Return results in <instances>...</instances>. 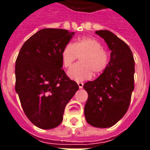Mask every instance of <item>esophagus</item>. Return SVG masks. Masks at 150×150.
<instances>
[{
    "mask_svg": "<svg viewBox=\"0 0 150 150\" xmlns=\"http://www.w3.org/2000/svg\"><path fill=\"white\" fill-rule=\"evenodd\" d=\"M78 86L81 89V88H83V83H80V82H79Z\"/></svg>",
    "mask_w": 150,
    "mask_h": 150,
    "instance_id": "esophagus-1",
    "label": "esophagus"
}]
</instances>
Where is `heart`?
I'll return each instance as SVG.
<instances>
[{"label":"heart","instance_id":"heart-1","mask_svg":"<svg viewBox=\"0 0 150 150\" xmlns=\"http://www.w3.org/2000/svg\"><path fill=\"white\" fill-rule=\"evenodd\" d=\"M80 57V63L73 66L67 75L73 80L84 81L91 78L92 72L98 75L109 66L110 55L103 49L101 42L92 37H80L73 44H67L61 52L63 66L68 68Z\"/></svg>","mask_w":150,"mask_h":150}]
</instances>
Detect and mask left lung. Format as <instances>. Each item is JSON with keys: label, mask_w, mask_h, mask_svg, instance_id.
I'll return each instance as SVG.
<instances>
[{"label": "left lung", "mask_w": 150, "mask_h": 150, "mask_svg": "<svg viewBox=\"0 0 150 150\" xmlns=\"http://www.w3.org/2000/svg\"><path fill=\"white\" fill-rule=\"evenodd\" d=\"M95 33L105 40L110 60L100 76L84 83L88 94L84 115L90 125L98 128L114 126L125 115L134 89V59L128 45L108 30Z\"/></svg>", "instance_id": "8db88e82"}]
</instances>
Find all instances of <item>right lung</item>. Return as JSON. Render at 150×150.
<instances>
[{"instance_id": "right-lung-1", "label": "right lung", "mask_w": 150, "mask_h": 150, "mask_svg": "<svg viewBox=\"0 0 150 150\" xmlns=\"http://www.w3.org/2000/svg\"><path fill=\"white\" fill-rule=\"evenodd\" d=\"M75 33L44 28L28 40L16 60V92L28 118L49 129L63 121L64 109L78 84L62 69L61 52Z\"/></svg>"}]
</instances>
